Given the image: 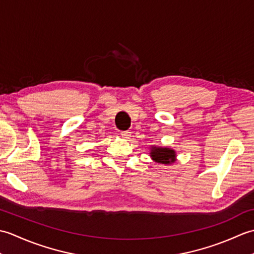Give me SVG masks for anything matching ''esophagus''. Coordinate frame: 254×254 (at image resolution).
Listing matches in <instances>:
<instances>
[{
	"label": "esophagus",
	"instance_id": "34e87169",
	"mask_svg": "<svg viewBox=\"0 0 254 254\" xmlns=\"http://www.w3.org/2000/svg\"><path fill=\"white\" fill-rule=\"evenodd\" d=\"M120 134L123 138H128L131 136V132H128V131H122Z\"/></svg>",
	"mask_w": 254,
	"mask_h": 254
}]
</instances>
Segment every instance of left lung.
Returning a JSON list of instances; mask_svg holds the SVG:
<instances>
[{
	"mask_svg": "<svg viewBox=\"0 0 254 254\" xmlns=\"http://www.w3.org/2000/svg\"><path fill=\"white\" fill-rule=\"evenodd\" d=\"M149 156L155 163L161 165H172L177 161V153L174 148L150 146Z\"/></svg>",
	"mask_w": 254,
	"mask_h": 254,
	"instance_id": "1",
	"label": "left lung"
}]
</instances>
